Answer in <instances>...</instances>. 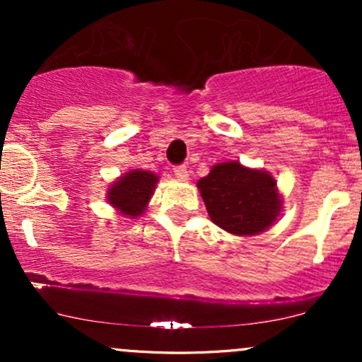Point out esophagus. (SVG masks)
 <instances>
[{
    "instance_id": "34e87169",
    "label": "esophagus",
    "mask_w": 362,
    "mask_h": 362,
    "mask_svg": "<svg viewBox=\"0 0 362 362\" xmlns=\"http://www.w3.org/2000/svg\"><path fill=\"white\" fill-rule=\"evenodd\" d=\"M173 173H175L177 178H180V180H187V178H189V170H187L185 165H177V167H173Z\"/></svg>"
}]
</instances>
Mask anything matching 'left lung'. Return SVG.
<instances>
[{
  "label": "left lung",
  "mask_w": 362,
  "mask_h": 362,
  "mask_svg": "<svg viewBox=\"0 0 362 362\" xmlns=\"http://www.w3.org/2000/svg\"><path fill=\"white\" fill-rule=\"evenodd\" d=\"M211 221L233 235H257L276 221L281 209L276 180L238 161L213 167L197 182Z\"/></svg>",
  "instance_id": "obj_1"
}]
</instances>
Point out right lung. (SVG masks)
Here are the masks:
<instances>
[{
    "label": "right lung",
    "instance_id": "obj_1",
    "mask_svg": "<svg viewBox=\"0 0 362 362\" xmlns=\"http://www.w3.org/2000/svg\"><path fill=\"white\" fill-rule=\"evenodd\" d=\"M158 177L151 172L134 170L120 177L109 190V202L126 216H139L155 190Z\"/></svg>",
    "mask_w": 362,
    "mask_h": 362
}]
</instances>
